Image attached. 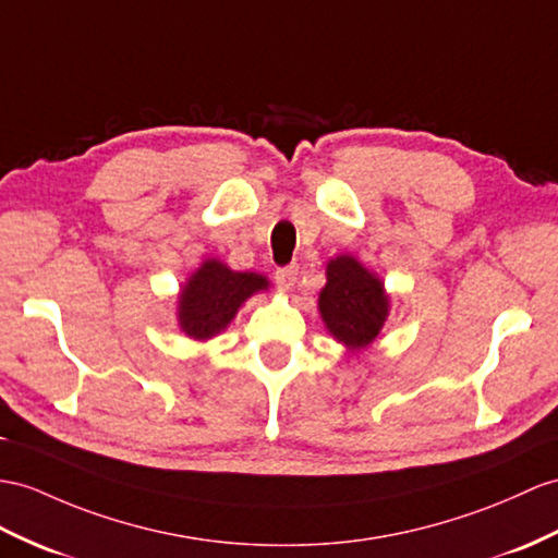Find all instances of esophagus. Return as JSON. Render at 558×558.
Instances as JSON below:
<instances>
[{
    "label": "esophagus",
    "instance_id": "esophagus-1",
    "mask_svg": "<svg viewBox=\"0 0 558 558\" xmlns=\"http://www.w3.org/2000/svg\"><path fill=\"white\" fill-rule=\"evenodd\" d=\"M295 279H298V267L295 265L283 267V269L277 271V283L283 291H291L295 287Z\"/></svg>",
    "mask_w": 558,
    "mask_h": 558
}]
</instances>
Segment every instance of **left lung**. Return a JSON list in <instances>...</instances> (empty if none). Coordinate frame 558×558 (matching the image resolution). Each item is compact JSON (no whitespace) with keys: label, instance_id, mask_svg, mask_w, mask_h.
<instances>
[{"label":"left lung","instance_id":"obj_1","mask_svg":"<svg viewBox=\"0 0 558 558\" xmlns=\"http://www.w3.org/2000/svg\"><path fill=\"white\" fill-rule=\"evenodd\" d=\"M317 307L333 341L357 355L381 333L390 315V295L372 269L355 255L343 253L326 263V283Z\"/></svg>","mask_w":558,"mask_h":558}]
</instances>
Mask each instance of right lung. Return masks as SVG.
<instances>
[{"instance_id":"1","label":"right lung","mask_w":558,"mask_h":558,"mask_svg":"<svg viewBox=\"0 0 558 558\" xmlns=\"http://www.w3.org/2000/svg\"><path fill=\"white\" fill-rule=\"evenodd\" d=\"M269 289V279L257 271H236L217 257H206L177 293V324L192 341L206 343L220 336L241 305Z\"/></svg>"}]
</instances>
